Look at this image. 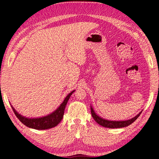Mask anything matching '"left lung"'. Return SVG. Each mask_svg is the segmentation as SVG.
<instances>
[{
    "label": "left lung",
    "mask_w": 159,
    "mask_h": 159,
    "mask_svg": "<svg viewBox=\"0 0 159 159\" xmlns=\"http://www.w3.org/2000/svg\"><path fill=\"white\" fill-rule=\"evenodd\" d=\"M90 110H91V114H92L93 118L95 119V121L98 123L99 125H100L103 127L105 128H124L126 126H128L133 123L134 120H135L137 118L139 117V116L141 114L142 112L140 111L139 114L135 116L130 118L129 120H119V121H116V120H109L107 119H104V118H102L100 116H99L98 115L95 114V112L94 111L92 107H90Z\"/></svg>",
    "instance_id": "obj_1"
}]
</instances>
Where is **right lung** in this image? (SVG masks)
<instances>
[{
    "instance_id": "1",
    "label": "right lung",
    "mask_w": 159,
    "mask_h": 159,
    "mask_svg": "<svg viewBox=\"0 0 159 159\" xmlns=\"http://www.w3.org/2000/svg\"><path fill=\"white\" fill-rule=\"evenodd\" d=\"M75 90L71 91L68 95H67L62 103L60 104V106L53 111L52 114H50L48 116H45L41 118H29L25 116H22L21 114H18L17 111L13 108L12 110L14 111L16 116L18 118V119L23 123L24 125L27 126L29 128L36 129V130H47V129L52 128L57 125L59 123L62 119L64 109H65L66 105L68 102V100L70 98V97L72 95V93Z\"/></svg>"
}]
</instances>
